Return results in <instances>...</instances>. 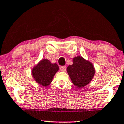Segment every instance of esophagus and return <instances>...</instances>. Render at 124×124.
<instances>
[{
    "mask_svg": "<svg viewBox=\"0 0 124 124\" xmlns=\"http://www.w3.org/2000/svg\"><path fill=\"white\" fill-rule=\"evenodd\" d=\"M60 70L61 71H66V66H61L60 67Z\"/></svg>",
    "mask_w": 124,
    "mask_h": 124,
    "instance_id": "1",
    "label": "esophagus"
}]
</instances>
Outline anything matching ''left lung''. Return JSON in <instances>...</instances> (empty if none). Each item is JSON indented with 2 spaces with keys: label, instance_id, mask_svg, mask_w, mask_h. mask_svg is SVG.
<instances>
[{
  "label": "left lung",
  "instance_id": "1",
  "mask_svg": "<svg viewBox=\"0 0 124 124\" xmlns=\"http://www.w3.org/2000/svg\"><path fill=\"white\" fill-rule=\"evenodd\" d=\"M73 62V65L67 67V73L76 86L84 87L92 81L94 76L93 64L79 56L74 58Z\"/></svg>",
  "mask_w": 124,
  "mask_h": 124
}]
</instances>
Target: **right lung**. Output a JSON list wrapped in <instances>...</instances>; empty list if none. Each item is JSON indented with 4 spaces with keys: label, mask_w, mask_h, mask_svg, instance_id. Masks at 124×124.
<instances>
[{
    "label": "right lung",
    "mask_w": 124,
    "mask_h": 124,
    "mask_svg": "<svg viewBox=\"0 0 124 124\" xmlns=\"http://www.w3.org/2000/svg\"><path fill=\"white\" fill-rule=\"evenodd\" d=\"M58 70L57 64L51 63L47 59H42L32 70V75L36 82L43 86H47Z\"/></svg>",
    "instance_id": "add662e5"
}]
</instances>
